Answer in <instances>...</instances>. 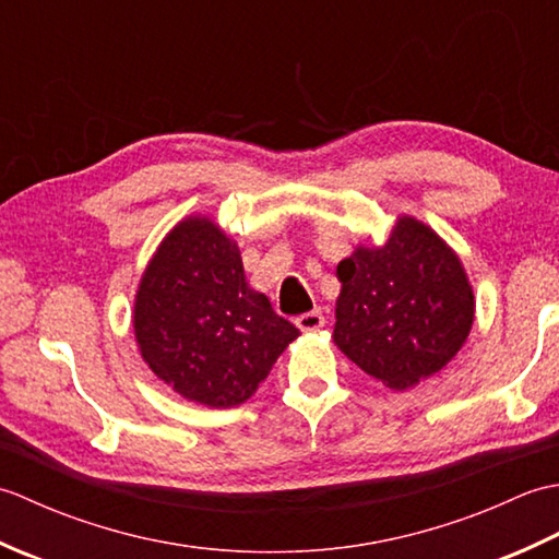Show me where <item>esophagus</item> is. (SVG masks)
Returning <instances> with one entry per match:
<instances>
[{
    "instance_id": "34e87169",
    "label": "esophagus",
    "mask_w": 559,
    "mask_h": 559,
    "mask_svg": "<svg viewBox=\"0 0 559 559\" xmlns=\"http://www.w3.org/2000/svg\"><path fill=\"white\" fill-rule=\"evenodd\" d=\"M295 324H298L300 331H319V329L326 324V319H324L322 310H314V312L300 314L298 319H295Z\"/></svg>"
}]
</instances>
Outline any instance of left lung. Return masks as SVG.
Returning a JSON list of instances; mask_svg holds the SVG:
<instances>
[{"label":"left lung","instance_id":"obj_1","mask_svg":"<svg viewBox=\"0 0 559 559\" xmlns=\"http://www.w3.org/2000/svg\"><path fill=\"white\" fill-rule=\"evenodd\" d=\"M334 341L389 389L403 391L454 358L473 324V293L459 257L415 218L384 247H360L336 266Z\"/></svg>","mask_w":559,"mask_h":559}]
</instances>
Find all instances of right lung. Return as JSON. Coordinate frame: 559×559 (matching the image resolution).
Segmentation results:
<instances>
[{
  "label": "right lung",
  "mask_w": 559,
  "mask_h": 559,
  "mask_svg": "<svg viewBox=\"0 0 559 559\" xmlns=\"http://www.w3.org/2000/svg\"><path fill=\"white\" fill-rule=\"evenodd\" d=\"M134 334L151 370L177 394L230 408L254 394L300 331L247 288L230 237L209 218H189L141 278Z\"/></svg>",
  "instance_id": "right-lung-1"
}]
</instances>
